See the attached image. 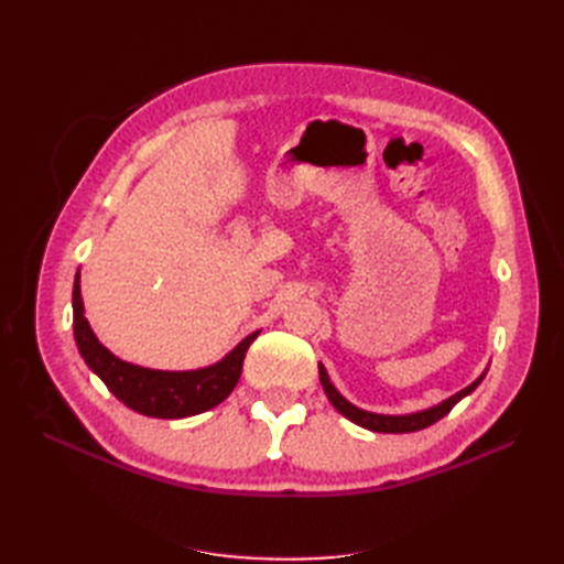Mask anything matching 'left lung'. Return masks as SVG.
Masks as SVG:
<instances>
[{
    "label": "left lung",
    "mask_w": 564,
    "mask_h": 564,
    "mask_svg": "<svg viewBox=\"0 0 564 564\" xmlns=\"http://www.w3.org/2000/svg\"><path fill=\"white\" fill-rule=\"evenodd\" d=\"M317 369H319V383H322L324 392H327V398L334 404L336 412L344 414L348 421L362 425V429L373 431V433H414V431L429 429V425H433L442 416H447L456 402H460L466 395H470V392L482 383L485 373H487V369H485L480 377H477L470 386L454 392L452 398L442 400V402H437V404H433L429 409H421V412H412V414H377V412H367V409L355 406L352 402H348L344 395H340V392L334 388L329 373H327V369H324L322 362L317 365Z\"/></svg>",
    "instance_id": "obj_1"
}]
</instances>
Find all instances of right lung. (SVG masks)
Wrapping results in <instances>:
<instances>
[{"mask_svg": "<svg viewBox=\"0 0 564 564\" xmlns=\"http://www.w3.org/2000/svg\"><path fill=\"white\" fill-rule=\"evenodd\" d=\"M73 327L79 355L96 377L108 386L112 395L133 412L152 419H185L207 412L224 402L240 381L247 348L261 332L242 338L224 360L202 369L162 371L119 360L89 327L84 317V301L79 289V270L73 284Z\"/></svg>", "mask_w": 564, "mask_h": 564, "instance_id": "obj_1", "label": "right lung"}]
</instances>
